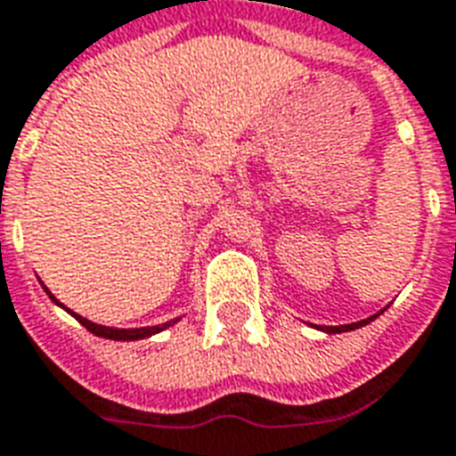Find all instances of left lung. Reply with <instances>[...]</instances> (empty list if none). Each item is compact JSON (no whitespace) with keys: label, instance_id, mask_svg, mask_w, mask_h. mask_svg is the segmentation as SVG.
<instances>
[{"label":"left lung","instance_id":"1","mask_svg":"<svg viewBox=\"0 0 456 456\" xmlns=\"http://www.w3.org/2000/svg\"><path fill=\"white\" fill-rule=\"evenodd\" d=\"M380 315V313H378ZM378 315H370V318H366V321H359V322H352V325H335V328H322V332H328V335H339V332H349V330H359L363 328V325H368L370 321H375Z\"/></svg>","mask_w":456,"mask_h":456}]
</instances>
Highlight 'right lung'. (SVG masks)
Masks as SVG:
<instances>
[{
    "instance_id": "obj_1",
    "label": "right lung",
    "mask_w": 456,
    "mask_h": 456,
    "mask_svg": "<svg viewBox=\"0 0 456 456\" xmlns=\"http://www.w3.org/2000/svg\"><path fill=\"white\" fill-rule=\"evenodd\" d=\"M43 289L47 291V297H50L52 301H54V304L61 305V308H66L64 304H59L57 298H54V294H52V291L47 289V287H45V284H43ZM66 311H69V308H66ZM69 313H71V315H74L76 321L81 322L83 328L88 330V332H93V335H97V337H104V339H117V342H134V339H145V337H152V335H158V332H162V330L172 328L174 322L179 321V318H176V321H167V322H162V325H155V328H131V330H119V328H104V325H97V322L86 321V318H83V315H78V313H74V311H69Z\"/></svg>"
}]
</instances>
